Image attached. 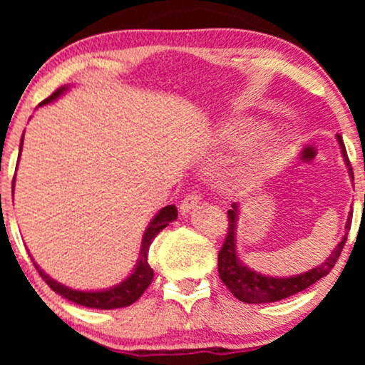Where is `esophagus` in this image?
<instances>
[{
  "label": "esophagus",
  "instance_id": "esophagus-1",
  "mask_svg": "<svg viewBox=\"0 0 365 365\" xmlns=\"http://www.w3.org/2000/svg\"><path fill=\"white\" fill-rule=\"evenodd\" d=\"M199 201H201V194H196V192L186 194V196H184V199L181 201V206H179V209H181L182 214H186L187 211H191V209L196 206Z\"/></svg>",
  "mask_w": 365,
  "mask_h": 365
}]
</instances>
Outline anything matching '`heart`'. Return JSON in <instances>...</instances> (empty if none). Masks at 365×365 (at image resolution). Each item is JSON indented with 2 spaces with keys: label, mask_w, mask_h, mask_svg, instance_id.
<instances>
[{
  "label": "heart",
  "mask_w": 365,
  "mask_h": 365,
  "mask_svg": "<svg viewBox=\"0 0 365 365\" xmlns=\"http://www.w3.org/2000/svg\"><path fill=\"white\" fill-rule=\"evenodd\" d=\"M254 126L246 121H229L217 129L216 139L219 144L227 148H241L251 141ZM284 159V148L281 143H271L262 146L252 156V168L256 171H272Z\"/></svg>",
  "instance_id": "b5f03b06"
}]
</instances>
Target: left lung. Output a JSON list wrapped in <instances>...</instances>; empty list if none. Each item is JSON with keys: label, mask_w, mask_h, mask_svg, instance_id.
Listing matches in <instances>:
<instances>
[{"label": "left lung", "mask_w": 365, "mask_h": 365, "mask_svg": "<svg viewBox=\"0 0 365 365\" xmlns=\"http://www.w3.org/2000/svg\"><path fill=\"white\" fill-rule=\"evenodd\" d=\"M337 143L341 146V153L346 163L349 176L354 181V173L349 163L346 146H344L342 138L337 134ZM239 204L232 202V207L227 211L229 219V227H227V236L224 241L221 251L217 256V271L221 281L226 284V287L232 292V296H236L239 301L247 302V304H264V302H276L282 301V299L291 297L294 294L304 291V289L311 287L314 282H317L319 279L327 276L332 271V267L336 266L339 256H341L344 244L347 241V232L351 229L352 222V211L349 212L347 222H346V236L341 239V242L337 244L331 256L324 261L321 266L312 267L311 271L296 274V276L289 277H272L266 276V274L256 272L254 269L247 267L241 259L237 256V221H239Z\"/></svg>", "instance_id": "obj_1"}]
</instances>
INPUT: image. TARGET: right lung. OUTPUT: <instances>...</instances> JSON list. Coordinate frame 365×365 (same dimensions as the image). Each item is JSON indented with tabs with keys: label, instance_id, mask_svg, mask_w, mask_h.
Masks as SVG:
<instances>
[{
	"label": "right lung",
	"instance_id": "right-lung-1",
	"mask_svg": "<svg viewBox=\"0 0 365 365\" xmlns=\"http://www.w3.org/2000/svg\"><path fill=\"white\" fill-rule=\"evenodd\" d=\"M66 91H68V86H61L59 89H56V91H54L48 99H44L43 103H39V106H44V104L54 101V99H58L61 94H64ZM21 146H23V138H21ZM21 146H19V153H21ZM13 187H14V184H13ZM176 217H178L176 206L169 204V206L163 207L161 211H159L156 216L153 217V221L149 222L146 232H144L143 242H141V251H139L136 267H134L131 276H128L123 282H119L118 286L103 289V291H78V289H71V287L64 286V284L54 281L53 277H49L48 274L44 272L36 262H34L33 257H31V261L34 264V267H36V271L39 272V276L43 277V281L46 282L54 292L59 294V296H63L64 299H68V301L79 304V306H84V307L106 309V311L108 309L128 307L143 296V292L146 291V289L149 287V284H151V281H153L154 272H153V269L149 267V262H148L149 246L153 244L154 237H156L164 227L169 226V222L176 221Z\"/></svg>",
	"mask_w": 365,
	"mask_h": 365
}]
</instances>
